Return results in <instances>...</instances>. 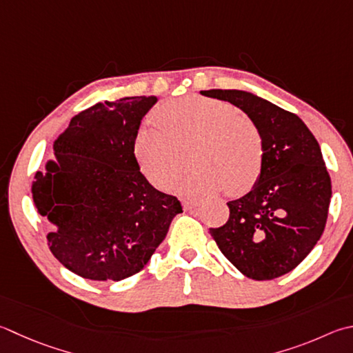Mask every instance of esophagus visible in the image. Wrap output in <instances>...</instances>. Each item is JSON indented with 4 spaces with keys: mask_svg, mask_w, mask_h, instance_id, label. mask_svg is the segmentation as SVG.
I'll return each instance as SVG.
<instances>
[{
    "mask_svg": "<svg viewBox=\"0 0 353 353\" xmlns=\"http://www.w3.org/2000/svg\"><path fill=\"white\" fill-rule=\"evenodd\" d=\"M182 205H183L185 210H193V208L197 207L199 202H197V201H193V199H183Z\"/></svg>",
    "mask_w": 353,
    "mask_h": 353,
    "instance_id": "obj_1",
    "label": "esophagus"
}]
</instances>
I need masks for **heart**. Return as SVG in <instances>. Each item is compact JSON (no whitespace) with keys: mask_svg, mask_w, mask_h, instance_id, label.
Wrapping results in <instances>:
<instances>
[{"mask_svg":"<svg viewBox=\"0 0 353 353\" xmlns=\"http://www.w3.org/2000/svg\"><path fill=\"white\" fill-rule=\"evenodd\" d=\"M157 114L162 128L145 125L134 139V157L150 183L168 188L190 150L194 166L171 190L199 196L225 188L242 194L254 187L265 157L254 120L227 101L199 95L168 101Z\"/></svg>","mask_w":353,"mask_h":353,"instance_id":"1","label":"heart"}]
</instances>
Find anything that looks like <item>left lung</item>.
Masks as SVG:
<instances>
[{
	"label": "left lung",
	"instance_id": "left-lung-1",
	"mask_svg": "<svg viewBox=\"0 0 353 353\" xmlns=\"http://www.w3.org/2000/svg\"><path fill=\"white\" fill-rule=\"evenodd\" d=\"M201 94L241 108L258 123L265 143L258 183L227 202L228 221L210 228V234L245 276H283L312 252L327 222L332 182L316 139L296 114L250 92L211 89Z\"/></svg>",
	"mask_w": 353,
	"mask_h": 353
}]
</instances>
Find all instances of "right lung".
I'll list each match as a JSON object with an SVG mask.
<instances>
[{"mask_svg": "<svg viewBox=\"0 0 353 353\" xmlns=\"http://www.w3.org/2000/svg\"><path fill=\"white\" fill-rule=\"evenodd\" d=\"M156 97L105 101L72 117L55 140V162L37 171L32 197L59 228L48 247L68 270L94 281L139 273L182 213L176 196L140 172L134 139Z\"/></svg>", "mask_w": 353, "mask_h": 353, "instance_id": "obj_1", "label": "right lung"}]
</instances>
